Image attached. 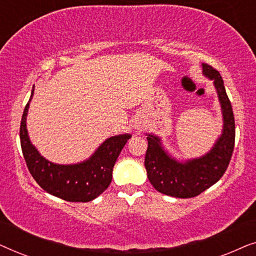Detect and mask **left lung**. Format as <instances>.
Returning a JSON list of instances; mask_svg holds the SVG:
<instances>
[{
    "label": "left lung",
    "instance_id": "left-lung-1",
    "mask_svg": "<svg viewBox=\"0 0 256 256\" xmlns=\"http://www.w3.org/2000/svg\"><path fill=\"white\" fill-rule=\"evenodd\" d=\"M202 72L214 80L222 104V135L211 152L200 158L180 163L164 152L160 138L148 135V149L144 166L150 183L160 194L176 198H194L216 184L228 166L236 143V122L232 104L226 94L220 73L208 64H202Z\"/></svg>",
    "mask_w": 256,
    "mask_h": 256
}]
</instances>
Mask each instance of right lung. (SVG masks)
Returning <instances> with one entry per match:
<instances>
[{
  "instance_id": "1",
  "label": "right lung",
  "mask_w": 256,
  "mask_h": 256,
  "mask_svg": "<svg viewBox=\"0 0 256 256\" xmlns=\"http://www.w3.org/2000/svg\"><path fill=\"white\" fill-rule=\"evenodd\" d=\"M34 87L29 102L24 108L20 128V146L28 170L37 184L54 197L73 202L93 200L110 186L114 164L130 135L124 134L106 140L94 155L84 163L59 166L48 162L31 144L28 136L26 122Z\"/></svg>"
}]
</instances>
